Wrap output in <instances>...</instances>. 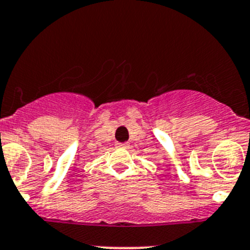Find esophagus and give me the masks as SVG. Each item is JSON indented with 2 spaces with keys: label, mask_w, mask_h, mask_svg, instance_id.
Returning a JSON list of instances; mask_svg holds the SVG:
<instances>
[{
  "label": "esophagus",
  "mask_w": 250,
  "mask_h": 250,
  "mask_svg": "<svg viewBox=\"0 0 250 250\" xmlns=\"http://www.w3.org/2000/svg\"><path fill=\"white\" fill-rule=\"evenodd\" d=\"M118 148H122V149H127L128 145L127 143H117Z\"/></svg>",
  "instance_id": "1"
}]
</instances>
